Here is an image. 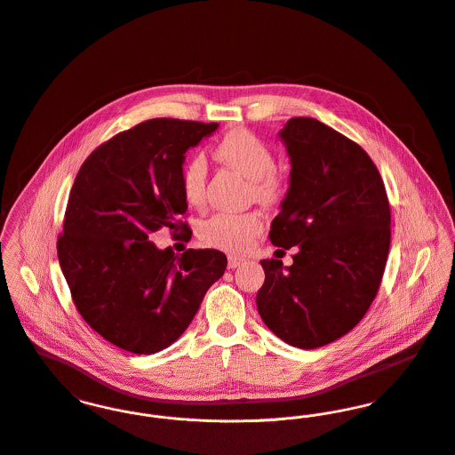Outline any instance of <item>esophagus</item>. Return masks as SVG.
Masks as SVG:
<instances>
[{"label":"esophagus","instance_id":"34e87169","mask_svg":"<svg viewBox=\"0 0 455 455\" xmlns=\"http://www.w3.org/2000/svg\"><path fill=\"white\" fill-rule=\"evenodd\" d=\"M244 263V258H239V256H228V268H237V267H243Z\"/></svg>","mask_w":455,"mask_h":455}]
</instances>
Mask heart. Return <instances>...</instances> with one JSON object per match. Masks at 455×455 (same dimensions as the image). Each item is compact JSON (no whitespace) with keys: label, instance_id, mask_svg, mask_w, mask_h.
Instances as JSON below:
<instances>
[{"label":"heart","instance_id":"b5f03b06","mask_svg":"<svg viewBox=\"0 0 455 455\" xmlns=\"http://www.w3.org/2000/svg\"><path fill=\"white\" fill-rule=\"evenodd\" d=\"M216 156L251 180V188L261 204H274L283 190L282 176L274 170L272 148L249 130H234L216 145ZM208 164L203 156H194L181 170V190L190 206H203L206 199ZM258 212H218L206 220L199 235L208 245L228 252H243L261 232Z\"/></svg>","mask_w":455,"mask_h":455}]
</instances>
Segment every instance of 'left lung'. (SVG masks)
I'll list each match as a JSON object with an SVG mask.
<instances>
[{"label":"left lung","instance_id":"left-lung-1","mask_svg":"<svg viewBox=\"0 0 455 455\" xmlns=\"http://www.w3.org/2000/svg\"><path fill=\"white\" fill-rule=\"evenodd\" d=\"M289 188L270 241L298 247L292 265L261 259L256 307L283 343L314 350L363 318L385 274L391 214L381 175L367 152L314 117H292L279 132Z\"/></svg>","mask_w":455,"mask_h":455}]
</instances>
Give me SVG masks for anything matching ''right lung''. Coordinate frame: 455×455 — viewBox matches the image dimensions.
Masks as SVG:
<instances>
[{"mask_svg":"<svg viewBox=\"0 0 455 455\" xmlns=\"http://www.w3.org/2000/svg\"><path fill=\"white\" fill-rule=\"evenodd\" d=\"M218 123L150 119L116 135L83 163L70 190L57 252L77 312L117 348L150 355L185 332L211 285L225 274L216 249H159L178 220L185 152Z\"/></svg>","mask_w":455,"mask_h":455,"instance_id":"add662e5","label":"right lung"}]
</instances>
